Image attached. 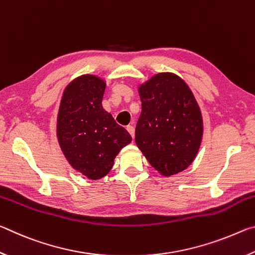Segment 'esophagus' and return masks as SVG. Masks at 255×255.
<instances>
[{
    "mask_svg": "<svg viewBox=\"0 0 255 255\" xmlns=\"http://www.w3.org/2000/svg\"><path fill=\"white\" fill-rule=\"evenodd\" d=\"M127 130H128L129 133H130V136L132 138L135 137V128H133L132 126H127Z\"/></svg>",
    "mask_w": 255,
    "mask_h": 255,
    "instance_id": "1",
    "label": "esophagus"
}]
</instances>
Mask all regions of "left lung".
Instances as JSON below:
<instances>
[{
    "label": "left lung",
    "instance_id": "1",
    "mask_svg": "<svg viewBox=\"0 0 255 255\" xmlns=\"http://www.w3.org/2000/svg\"><path fill=\"white\" fill-rule=\"evenodd\" d=\"M138 93V148L164 176L185 170L199 150L204 132L200 108L191 90L173 73H159L141 84Z\"/></svg>",
    "mask_w": 255,
    "mask_h": 255
}]
</instances>
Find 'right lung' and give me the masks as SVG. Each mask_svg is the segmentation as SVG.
I'll list each match as a JSON object with an SVG mask.
<instances>
[{
    "instance_id": "right-lung-1",
    "label": "right lung",
    "mask_w": 255,
    "mask_h": 255,
    "mask_svg": "<svg viewBox=\"0 0 255 255\" xmlns=\"http://www.w3.org/2000/svg\"><path fill=\"white\" fill-rule=\"evenodd\" d=\"M106 82L82 75L66 86L57 116L60 148L73 169L91 180L109 173L131 136L102 107Z\"/></svg>"
}]
</instances>
